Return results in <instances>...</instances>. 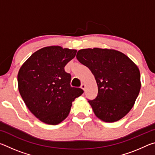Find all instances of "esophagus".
Wrapping results in <instances>:
<instances>
[{
    "mask_svg": "<svg viewBox=\"0 0 155 155\" xmlns=\"http://www.w3.org/2000/svg\"><path fill=\"white\" fill-rule=\"evenodd\" d=\"M81 88L83 90H85V85L84 83H82L81 84Z\"/></svg>",
    "mask_w": 155,
    "mask_h": 155,
    "instance_id": "1",
    "label": "esophagus"
}]
</instances>
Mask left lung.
I'll return each mask as SVG.
<instances>
[{
	"mask_svg": "<svg viewBox=\"0 0 155 155\" xmlns=\"http://www.w3.org/2000/svg\"><path fill=\"white\" fill-rule=\"evenodd\" d=\"M77 59L90 70L98 85L96 98L88 101L96 116L105 122L124 117L133 108L140 91V72L137 65L114 49H81Z\"/></svg>",
	"mask_w": 155,
	"mask_h": 155,
	"instance_id": "1",
	"label": "left lung"
}]
</instances>
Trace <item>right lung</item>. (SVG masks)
<instances>
[{
    "instance_id": "add662e5",
    "label": "right lung",
    "mask_w": 155,
    "mask_h": 155,
    "mask_svg": "<svg viewBox=\"0 0 155 155\" xmlns=\"http://www.w3.org/2000/svg\"><path fill=\"white\" fill-rule=\"evenodd\" d=\"M77 50L59 46L41 48L26 61L18 74V90L29 111L47 124L57 125L66 118L72 102L83 93L70 86L71 75L64 67Z\"/></svg>"
}]
</instances>
